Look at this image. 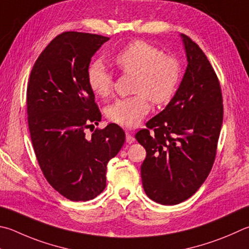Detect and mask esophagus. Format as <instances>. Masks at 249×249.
<instances>
[{
	"label": "esophagus",
	"instance_id": "esophagus-1",
	"mask_svg": "<svg viewBox=\"0 0 249 249\" xmlns=\"http://www.w3.org/2000/svg\"><path fill=\"white\" fill-rule=\"evenodd\" d=\"M135 142V138H134V136L132 135V133H130V132H126V142L132 143V142Z\"/></svg>",
	"mask_w": 249,
	"mask_h": 249
}]
</instances>
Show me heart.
<instances>
[{
	"label": "heart",
	"mask_w": 249,
	"mask_h": 249,
	"mask_svg": "<svg viewBox=\"0 0 249 249\" xmlns=\"http://www.w3.org/2000/svg\"><path fill=\"white\" fill-rule=\"evenodd\" d=\"M113 63L122 74L135 77L133 92L136 94L117 99L107 109L109 120L121 126L138 125L150 109L149 99L155 105H164L178 91L180 81L178 61L146 41L135 40L128 43L113 56ZM87 81L91 91L99 97L106 98L112 91V74L100 60L89 65Z\"/></svg>",
	"instance_id": "b5f03b06"
}]
</instances>
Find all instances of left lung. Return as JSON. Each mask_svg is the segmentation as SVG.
<instances>
[{"mask_svg":"<svg viewBox=\"0 0 249 249\" xmlns=\"http://www.w3.org/2000/svg\"><path fill=\"white\" fill-rule=\"evenodd\" d=\"M187 67L165 109L135 135L147 152L140 172L147 196L161 205L192 197L213 165L223 99L213 67L197 43L180 35Z\"/></svg>","mask_w":249,"mask_h":249,"instance_id":"left-lung-1","label":"left lung"}]
</instances>
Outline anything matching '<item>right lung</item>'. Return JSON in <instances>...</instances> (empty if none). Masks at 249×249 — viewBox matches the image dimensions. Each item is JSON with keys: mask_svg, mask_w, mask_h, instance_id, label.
Returning a JSON list of instances; mask_svg holds the SVG:
<instances>
[{"mask_svg": "<svg viewBox=\"0 0 249 249\" xmlns=\"http://www.w3.org/2000/svg\"><path fill=\"white\" fill-rule=\"evenodd\" d=\"M110 38L65 31L43 50L27 86V114L34 150L44 178L71 201L93 199L107 185V164L125 142L117 124L98 125L101 113L89 88L91 57Z\"/></svg>", "mask_w": 249, "mask_h": 249, "instance_id": "add662e5", "label": "right lung"}]
</instances>
